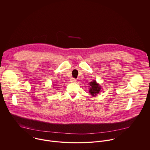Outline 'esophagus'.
I'll return each instance as SVG.
<instances>
[{
  "mask_svg": "<svg viewBox=\"0 0 150 150\" xmlns=\"http://www.w3.org/2000/svg\"><path fill=\"white\" fill-rule=\"evenodd\" d=\"M77 79H74V78H71V79H70V81H71V82H72V83H76V81H77Z\"/></svg>",
  "mask_w": 150,
  "mask_h": 150,
  "instance_id": "1",
  "label": "esophagus"
}]
</instances>
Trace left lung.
<instances>
[{
    "mask_svg": "<svg viewBox=\"0 0 150 150\" xmlns=\"http://www.w3.org/2000/svg\"><path fill=\"white\" fill-rule=\"evenodd\" d=\"M89 84L90 86L89 93H90L92 96H96L100 92L101 90V87L99 86L98 84L96 83V81L95 80L90 83Z\"/></svg>",
    "mask_w": 150,
    "mask_h": 150,
    "instance_id": "obj_1",
    "label": "left lung"
}]
</instances>
